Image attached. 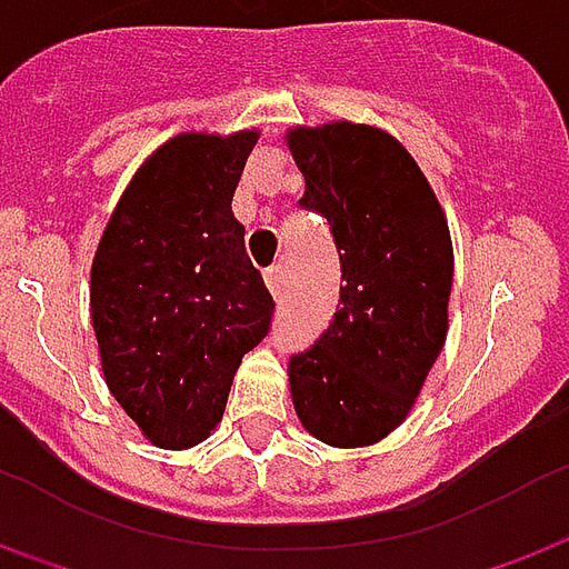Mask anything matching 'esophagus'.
<instances>
[{
	"mask_svg": "<svg viewBox=\"0 0 569 569\" xmlns=\"http://www.w3.org/2000/svg\"><path fill=\"white\" fill-rule=\"evenodd\" d=\"M264 283H268V289H271L273 298L283 296V289H286V268H283V264H273V268H268V271H264Z\"/></svg>",
	"mask_w": 569,
	"mask_h": 569,
	"instance_id": "1",
	"label": "esophagus"
}]
</instances>
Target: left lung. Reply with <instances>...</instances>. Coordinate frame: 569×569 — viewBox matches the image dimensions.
Instances as JSON below:
<instances>
[{
	"mask_svg": "<svg viewBox=\"0 0 569 569\" xmlns=\"http://www.w3.org/2000/svg\"><path fill=\"white\" fill-rule=\"evenodd\" d=\"M286 144L298 206L329 221L345 280L329 329L289 360L292 403L317 440L369 447L407 419L443 351L450 228L407 147L376 126H298Z\"/></svg>",
	"mask_w": 569,
	"mask_h": 569,
	"instance_id": "left-lung-1",
	"label": "left lung"
}]
</instances>
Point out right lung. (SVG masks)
<instances>
[{"label":"right lung","instance_id":"add662e5","mask_svg":"<svg viewBox=\"0 0 569 569\" xmlns=\"http://www.w3.org/2000/svg\"><path fill=\"white\" fill-rule=\"evenodd\" d=\"M256 129L184 132L147 157L91 261V326L107 388L150 443L188 450L216 431L273 298L230 200Z\"/></svg>","mask_w":569,"mask_h":569}]
</instances>
